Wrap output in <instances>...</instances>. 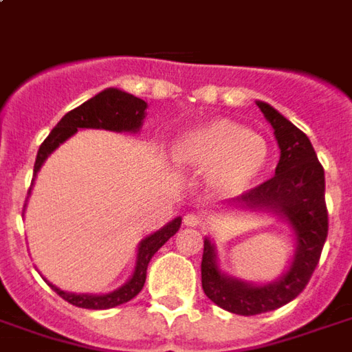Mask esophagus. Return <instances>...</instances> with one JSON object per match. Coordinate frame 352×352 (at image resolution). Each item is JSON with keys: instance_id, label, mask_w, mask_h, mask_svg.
<instances>
[{"instance_id": "1", "label": "esophagus", "mask_w": 352, "mask_h": 352, "mask_svg": "<svg viewBox=\"0 0 352 352\" xmlns=\"http://www.w3.org/2000/svg\"><path fill=\"white\" fill-rule=\"evenodd\" d=\"M184 224H186V226H199V224H201V219H199L196 213H188L184 214Z\"/></svg>"}]
</instances>
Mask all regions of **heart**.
Returning <instances> with one entry per match:
<instances>
[{
	"label": "heart",
	"mask_w": 352,
	"mask_h": 352,
	"mask_svg": "<svg viewBox=\"0 0 352 352\" xmlns=\"http://www.w3.org/2000/svg\"><path fill=\"white\" fill-rule=\"evenodd\" d=\"M270 146L262 135L234 120H213L184 133L175 145V160L184 168L209 171L222 194L249 188L267 166Z\"/></svg>",
	"instance_id": "1"
}]
</instances>
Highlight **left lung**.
<instances>
[{"mask_svg":"<svg viewBox=\"0 0 352 352\" xmlns=\"http://www.w3.org/2000/svg\"><path fill=\"white\" fill-rule=\"evenodd\" d=\"M272 122L280 148L275 175L241 194V206L273 209L283 214L296 232L298 249L288 270L277 283L252 287L241 280L224 277L219 272L214 249L204 241L201 287L206 296L222 309L236 315H260L279 309L307 287L320 260L328 236V209L324 199V169L309 138L300 128L277 113L272 105L256 103Z\"/></svg>","mask_w":352,"mask_h":352,"instance_id":"1","label":"left lung"}]
</instances>
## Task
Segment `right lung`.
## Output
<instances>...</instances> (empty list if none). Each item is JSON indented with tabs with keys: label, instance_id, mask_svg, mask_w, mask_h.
<instances>
[{
	"label": "right lung",
	"instance_id": "obj_1",
	"mask_svg": "<svg viewBox=\"0 0 352 352\" xmlns=\"http://www.w3.org/2000/svg\"><path fill=\"white\" fill-rule=\"evenodd\" d=\"M145 101L131 96V94L122 92V90H116V88H107V90H103L98 96H94L92 100L85 101L82 105H79L77 109L69 111L67 115H64V118L52 128L49 138L43 141L39 151H37L34 175L39 171L43 162L47 160V156L60 143H64L65 139L72 138L79 128L138 131L141 128L143 118H145ZM179 226H181V219H175V221L169 222L166 228L158 230L156 234L143 239L141 247H139L138 265H135V272L131 275V279L122 288H118V290L111 292V294H69V292H64V290L56 288L54 285H50V287L54 288L56 294L62 296L65 302H69L72 305H77V307H82V309H111V307L130 302L131 298H135L141 292V288L145 285L146 265H148L151 258L154 256V252L158 251L162 245L175 234Z\"/></svg>",
	"mask_w": 352,
	"mask_h": 352
}]
</instances>
